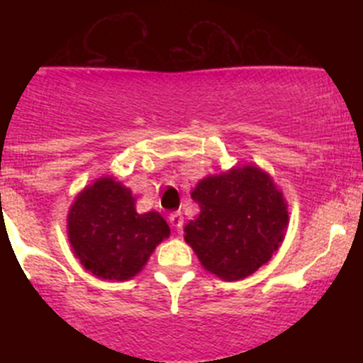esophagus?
Returning <instances> with one entry per match:
<instances>
[{"label":"esophagus","mask_w":363,"mask_h":363,"mask_svg":"<svg viewBox=\"0 0 363 363\" xmlns=\"http://www.w3.org/2000/svg\"><path fill=\"white\" fill-rule=\"evenodd\" d=\"M168 221H170V225L174 226V228L181 230L182 228V223H184V218H182L181 212H172L170 218H168Z\"/></svg>","instance_id":"esophagus-1"}]
</instances>
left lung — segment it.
Returning <instances> with one entry per match:
<instances>
[{"mask_svg":"<svg viewBox=\"0 0 363 363\" xmlns=\"http://www.w3.org/2000/svg\"><path fill=\"white\" fill-rule=\"evenodd\" d=\"M200 214L184 226V240L205 270L223 281L251 276L279 250L288 226L283 193L262 168L233 167L193 189Z\"/></svg>","mask_w":363,"mask_h":363,"instance_id":"obj_1","label":"left lung"}]
</instances>
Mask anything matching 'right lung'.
Returning <instances> with one entry per match:
<instances>
[{
  "label": "right lung",
  "mask_w": 363,
  "mask_h": 363,
  "mask_svg": "<svg viewBox=\"0 0 363 363\" xmlns=\"http://www.w3.org/2000/svg\"><path fill=\"white\" fill-rule=\"evenodd\" d=\"M168 235L170 228L161 214H138L130 189L112 177L84 188L68 212L72 250L84 269L101 279L137 276Z\"/></svg>",
  "instance_id": "obj_1"
}]
</instances>
